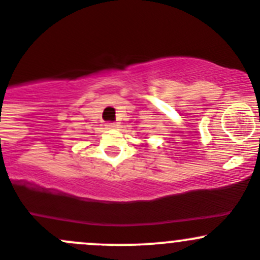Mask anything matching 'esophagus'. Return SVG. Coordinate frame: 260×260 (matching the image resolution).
Returning <instances> with one entry per match:
<instances>
[{
	"label": "esophagus",
	"mask_w": 260,
	"mask_h": 260,
	"mask_svg": "<svg viewBox=\"0 0 260 260\" xmlns=\"http://www.w3.org/2000/svg\"><path fill=\"white\" fill-rule=\"evenodd\" d=\"M106 126L109 127V129H116V127L119 126V124H117V122H107Z\"/></svg>",
	"instance_id": "1"
}]
</instances>
